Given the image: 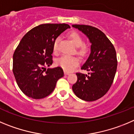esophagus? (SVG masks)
I'll return each instance as SVG.
<instances>
[{
	"label": "esophagus",
	"instance_id": "esophagus-1",
	"mask_svg": "<svg viewBox=\"0 0 134 134\" xmlns=\"http://www.w3.org/2000/svg\"><path fill=\"white\" fill-rule=\"evenodd\" d=\"M64 73H65V75H69V72L66 71H64Z\"/></svg>",
	"mask_w": 134,
	"mask_h": 134
}]
</instances>
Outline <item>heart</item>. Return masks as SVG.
<instances>
[{
  "instance_id": "obj_1",
  "label": "heart",
  "mask_w": 134,
  "mask_h": 134,
  "mask_svg": "<svg viewBox=\"0 0 134 134\" xmlns=\"http://www.w3.org/2000/svg\"><path fill=\"white\" fill-rule=\"evenodd\" d=\"M68 37L75 46L77 47V50L76 53L81 57H84L87 55V54L89 52V48L86 45L83 44V38L81 37V35L78 32L74 31V32H70ZM58 43L59 38H57L54 41L53 45V49L55 52H57L58 51ZM79 60L75 57L63 56L57 61V65L59 66L66 71H71L73 70L79 65Z\"/></svg>"
}]
</instances>
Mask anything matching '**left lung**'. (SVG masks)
<instances>
[{
    "mask_svg": "<svg viewBox=\"0 0 134 134\" xmlns=\"http://www.w3.org/2000/svg\"><path fill=\"white\" fill-rule=\"evenodd\" d=\"M81 31L91 43V53L81 69L88 75L77 73V81L72 90L77 97L86 102H93L103 97L114 81L117 61L115 48L105 35L98 29L89 25H73Z\"/></svg>",
    "mask_w": 134,
    "mask_h": 134,
    "instance_id": "left-lung-1",
    "label": "left lung"
}]
</instances>
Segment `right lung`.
<instances>
[{
    "label": "right lung",
    "instance_id": "add662e5",
    "mask_svg": "<svg viewBox=\"0 0 134 134\" xmlns=\"http://www.w3.org/2000/svg\"><path fill=\"white\" fill-rule=\"evenodd\" d=\"M69 28L67 24H44L34 27L23 37L13 54V71L18 86L26 96L35 99L47 97L63 77L60 67L47 71L44 67L52 65L55 39Z\"/></svg>",
    "mask_w": 134,
    "mask_h": 134
}]
</instances>
